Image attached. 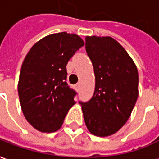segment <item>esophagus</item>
Masks as SVG:
<instances>
[{
	"label": "esophagus",
	"mask_w": 159,
	"mask_h": 159,
	"mask_svg": "<svg viewBox=\"0 0 159 159\" xmlns=\"http://www.w3.org/2000/svg\"><path fill=\"white\" fill-rule=\"evenodd\" d=\"M75 88H76V91H79V89H80V84H79V83L76 84V85H75Z\"/></svg>",
	"instance_id": "1"
}]
</instances>
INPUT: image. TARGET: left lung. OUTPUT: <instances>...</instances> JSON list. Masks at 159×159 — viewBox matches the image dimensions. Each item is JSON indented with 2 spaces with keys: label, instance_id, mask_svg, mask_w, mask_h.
I'll return each instance as SVG.
<instances>
[{
  "label": "left lung",
  "instance_id": "8db88e82",
  "mask_svg": "<svg viewBox=\"0 0 159 159\" xmlns=\"http://www.w3.org/2000/svg\"><path fill=\"white\" fill-rule=\"evenodd\" d=\"M86 52L92 61L95 89L87 102L79 101L85 123L96 136L113 134L129 118L138 98L136 66L110 36H87Z\"/></svg>",
  "mask_w": 159,
  "mask_h": 159
}]
</instances>
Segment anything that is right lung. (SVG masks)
<instances>
[{
    "instance_id": "obj_1",
    "label": "right lung",
    "mask_w": 159,
    "mask_h": 159,
    "mask_svg": "<svg viewBox=\"0 0 159 159\" xmlns=\"http://www.w3.org/2000/svg\"><path fill=\"white\" fill-rule=\"evenodd\" d=\"M84 42L60 32L40 40L23 62L18 92L26 120L41 132H54L75 104L77 93L67 83L66 66Z\"/></svg>"
}]
</instances>
